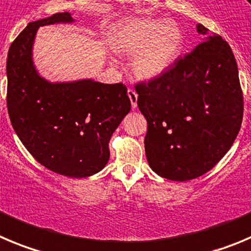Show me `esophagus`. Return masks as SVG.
<instances>
[{
    "label": "esophagus",
    "mask_w": 251,
    "mask_h": 251,
    "mask_svg": "<svg viewBox=\"0 0 251 251\" xmlns=\"http://www.w3.org/2000/svg\"><path fill=\"white\" fill-rule=\"evenodd\" d=\"M127 95H128V98H130L131 107H132V109H136V107H137V94H136V91L132 90V89H128Z\"/></svg>",
    "instance_id": "34e87169"
}]
</instances>
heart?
I'll return each mask as SVG.
<instances>
[{"label":"heart","instance_id":"b5f03b06","mask_svg":"<svg viewBox=\"0 0 251 251\" xmlns=\"http://www.w3.org/2000/svg\"><path fill=\"white\" fill-rule=\"evenodd\" d=\"M111 46L120 54H135L133 74L150 80L165 74L178 58L183 33L175 21L140 18L121 23L112 33Z\"/></svg>","mask_w":251,"mask_h":251}]
</instances>
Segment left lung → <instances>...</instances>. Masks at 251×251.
I'll use <instances>...</instances> for the list:
<instances>
[{"label": "left lung", "instance_id": "8db88e82", "mask_svg": "<svg viewBox=\"0 0 251 251\" xmlns=\"http://www.w3.org/2000/svg\"><path fill=\"white\" fill-rule=\"evenodd\" d=\"M197 30L202 43L161 76L136 84L137 106L147 120V161L171 181L212 170L242 126L244 101L231 48L204 25Z\"/></svg>", "mask_w": 251, "mask_h": 251}]
</instances>
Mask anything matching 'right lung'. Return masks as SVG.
Wrapping results in <instances>:
<instances>
[{"label": "right lung", "instance_id": "obj_1", "mask_svg": "<svg viewBox=\"0 0 251 251\" xmlns=\"http://www.w3.org/2000/svg\"><path fill=\"white\" fill-rule=\"evenodd\" d=\"M69 12L28 23L13 41L7 58V109L13 130L41 165L59 175L83 178L105 167L109 142L131 110L123 83L91 79L50 83L32 58L42 25L72 23Z\"/></svg>", "mask_w": 251, "mask_h": 251}]
</instances>
